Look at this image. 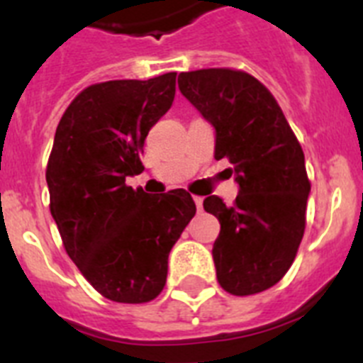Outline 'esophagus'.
<instances>
[{
    "label": "esophagus",
    "mask_w": 363,
    "mask_h": 363,
    "mask_svg": "<svg viewBox=\"0 0 363 363\" xmlns=\"http://www.w3.org/2000/svg\"><path fill=\"white\" fill-rule=\"evenodd\" d=\"M194 203H196V209L201 211V207H203V198L194 196Z\"/></svg>",
    "instance_id": "esophagus-1"
}]
</instances>
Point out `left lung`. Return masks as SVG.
Segmentation results:
<instances>
[{
    "mask_svg": "<svg viewBox=\"0 0 363 363\" xmlns=\"http://www.w3.org/2000/svg\"><path fill=\"white\" fill-rule=\"evenodd\" d=\"M178 86L214 127V158L229 160L240 185L229 207L218 196L203 200L220 221L218 281L234 296L262 293L285 277L303 238L311 192L303 150L274 96L251 74L192 70L179 74Z\"/></svg>",
    "mask_w": 363,
    "mask_h": 363,
    "instance_id": "8db88e82",
    "label": "left lung"
}]
</instances>
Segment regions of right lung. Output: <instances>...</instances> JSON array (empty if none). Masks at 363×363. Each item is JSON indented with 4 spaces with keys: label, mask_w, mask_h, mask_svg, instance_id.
<instances>
[{
    "label": "right lung",
    "mask_w": 363,
    "mask_h": 363,
    "mask_svg": "<svg viewBox=\"0 0 363 363\" xmlns=\"http://www.w3.org/2000/svg\"><path fill=\"white\" fill-rule=\"evenodd\" d=\"M174 92L176 72L96 83L72 99L54 136L50 214L86 281L118 303L162 293L169 252L196 214L184 189L150 196L125 184L143 171L145 138Z\"/></svg>",
    "instance_id": "add662e5"
}]
</instances>
